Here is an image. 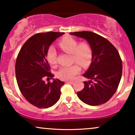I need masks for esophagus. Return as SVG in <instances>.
Instances as JSON below:
<instances>
[{
    "instance_id": "esophagus-1",
    "label": "esophagus",
    "mask_w": 135,
    "mask_h": 135,
    "mask_svg": "<svg viewBox=\"0 0 135 135\" xmlns=\"http://www.w3.org/2000/svg\"><path fill=\"white\" fill-rule=\"evenodd\" d=\"M66 83H69V84H73L74 83V81H70V80H69V81H66Z\"/></svg>"
}]
</instances>
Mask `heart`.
Segmentation results:
<instances>
[{
  "instance_id": "obj_1",
  "label": "heart",
  "mask_w": 135,
  "mask_h": 135,
  "mask_svg": "<svg viewBox=\"0 0 135 135\" xmlns=\"http://www.w3.org/2000/svg\"><path fill=\"white\" fill-rule=\"evenodd\" d=\"M62 50L68 53L72 54L74 62H77L83 66H86L92 60L93 51L91 46L85 42L79 44L77 40L70 36L63 38L59 43ZM46 58L47 61L52 66H55L57 63L56 51L53 46H50L48 49ZM80 67L77 63L71 66H61L57 72V76L61 80H72L75 75L80 72Z\"/></svg>"
}]
</instances>
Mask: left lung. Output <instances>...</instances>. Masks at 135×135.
Returning a JSON list of instances; mask_svg holds the SVG:
<instances>
[{
    "label": "left lung",
    "mask_w": 135,
    "mask_h": 135,
    "mask_svg": "<svg viewBox=\"0 0 135 135\" xmlns=\"http://www.w3.org/2000/svg\"><path fill=\"white\" fill-rule=\"evenodd\" d=\"M86 39L93 51L92 62L83 77L84 88L77 92L84 103L97 106L108 102L115 94L122 76V60L118 51L107 38L88 31L70 32Z\"/></svg>",
    "instance_id": "left-lung-1"
}]
</instances>
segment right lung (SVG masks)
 <instances>
[{"instance_id":"obj_1","label":"right lung","mask_w":135,"mask_h":135,"mask_svg":"<svg viewBox=\"0 0 135 135\" xmlns=\"http://www.w3.org/2000/svg\"><path fill=\"white\" fill-rule=\"evenodd\" d=\"M64 32L38 33L29 38L20 49L16 61L15 73L21 93L29 103L47 108L58 101L64 83L54 79L45 83L44 78L54 77L46 59L49 46Z\"/></svg>"}]
</instances>
